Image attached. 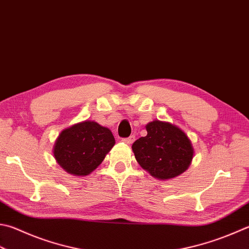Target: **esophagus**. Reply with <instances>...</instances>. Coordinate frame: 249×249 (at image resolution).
Listing matches in <instances>:
<instances>
[{
  "label": "esophagus",
  "mask_w": 249,
  "mask_h": 249,
  "mask_svg": "<svg viewBox=\"0 0 249 249\" xmlns=\"http://www.w3.org/2000/svg\"><path fill=\"white\" fill-rule=\"evenodd\" d=\"M135 140V137L134 135H131V137H129V138H124V139H123V142H124L125 144H131L133 142V141Z\"/></svg>",
  "instance_id": "1"
}]
</instances>
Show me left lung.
<instances>
[{"label":"left lung","instance_id":"1","mask_svg":"<svg viewBox=\"0 0 249 249\" xmlns=\"http://www.w3.org/2000/svg\"><path fill=\"white\" fill-rule=\"evenodd\" d=\"M146 137L135 141L132 151L144 170L159 180L180 176L191 165L194 148L177 125L154 120L146 124Z\"/></svg>","mask_w":249,"mask_h":249}]
</instances>
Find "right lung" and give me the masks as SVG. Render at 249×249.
I'll use <instances>...</instances> for the list:
<instances>
[{
	"instance_id": "right-lung-1",
	"label": "right lung",
	"mask_w": 249,
	"mask_h": 249,
	"mask_svg": "<svg viewBox=\"0 0 249 249\" xmlns=\"http://www.w3.org/2000/svg\"><path fill=\"white\" fill-rule=\"evenodd\" d=\"M114 145L115 138L108 128L87 120L63 130L56 140L53 154L65 171L82 177L100 166Z\"/></svg>"
}]
</instances>
